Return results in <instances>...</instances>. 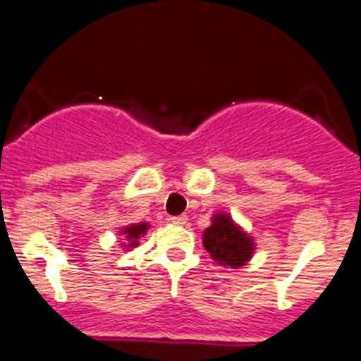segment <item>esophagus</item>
I'll use <instances>...</instances> for the list:
<instances>
[{
  "label": "esophagus",
  "mask_w": 361,
  "mask_h": 361,
  "mask_svg": "<svg viewBox=\"0 0 361 361\" xmlns=\"http://www.w3.org/2000/svg\"><path fill=\"white\" fill-rule=\"evenodd\" d=\"M187 221H188V217H187V216H176V217H171V223H173V225H178V226L187 225Z\"/></svg>",
  "instance_id": "34e87169"
}]
</instances>
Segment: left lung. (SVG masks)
Here are the masks:
<instances>
[{
    "instance_id": "left-lung-1",
    "label": "left lung",
    "mask_w": 361,
    "mask_h": 361,
    "mask_svg": "<svg viewBox=\"0 0 361 361\" xmlns=\"http://www.w3.org/2000/svg\"><path fill=\"white\" fill-rule=\"evenodd\" d=\"M203 246L214 261L230 268L245 266L255 250L252 237L225 212L212 217V225L203 232Z\"/></svg>"
}]
</instances>
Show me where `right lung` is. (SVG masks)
<instances>
[{
  "label": "right lung",
  "instance_id": "1",
  "mask_svg": "<svg viewBox=\"0 0 361 361\" xmlns=\"http://www.w3.org/2000/svg\"><path fill=\"white\" fill-rule=\"evenodd\" d=\"M147 230H149L147 223H135V225H131V226H126V228L120 232V235L126 237V241H128L129 248H135V246L138 245V239H140V235H145V232H147Z\"/></svg>",
  "mask_w": 361,
  "mask_h": 361
}]
</instances>
